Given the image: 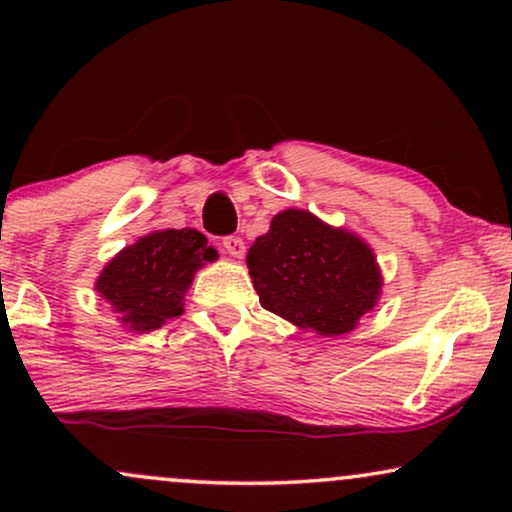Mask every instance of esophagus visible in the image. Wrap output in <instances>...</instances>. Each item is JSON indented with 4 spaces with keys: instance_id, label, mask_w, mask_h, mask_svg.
Masks as SVG:
<instances>
[{
    "instance_id": "34e87169",
    "label": "esophagus",
    "mask_w": 512,
    "mask_h": 512,
    "mask_svg": "<svg viewBox=\"0 0 512 512\" xmlns=\"http://www.w3.org/2000/svg\"><path fill=\"white\" fill-rule=\"evenodd\" d=\"M223 250L231 257H243L245 255V243L240 236H226L223 238Z\"/></svg>"
}]
</instances>
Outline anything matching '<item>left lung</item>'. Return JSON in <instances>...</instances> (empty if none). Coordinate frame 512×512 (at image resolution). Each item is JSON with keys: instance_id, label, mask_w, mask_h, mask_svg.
Instances as JSON below:
<instances>
[{"instance_id": "left-lung-1", "label": "left lung", "mask_w": 512, "mask_h": 512, "mask_svg": "<svg viewBox=\"0 0 512 512\" xmlns=\"http://www.w3.org/2000/svg\"><path fill=\"white\" fill-rule=\"evenodd\" d=\"M262 308L298 327L337 337L378 301V264L363 240L301 209L276 214L248 250Z\"/></svg>"}]
</instances>
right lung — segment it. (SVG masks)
Listing matches in <instances>:
<instances>
[{
    "instance_id": "right-lung-1",
    "label": "right lung",
    "mask_w": 512,
    "mask_h": 512,
    "mask_svg": "<svg viewBox=\"0 0 512 512\" xmlns=\"http://www.w3.org/2000/svg\"><path fill=\"white\" fill-rule=\"evenodd\" d=\"M216 260V250L195 228H170L139 238L115 255L98 276L96 291L134 332L158 330L182 315V296L199 267Z\"/></svg>"
}]
</instances>
